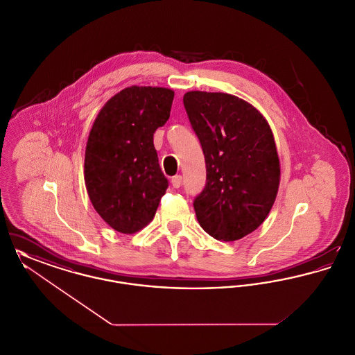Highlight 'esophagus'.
<instances>
[{
	"label": "esophagus",
	"mask_w": 355,
	"mask_h": 355,
	"mask_svg": "<svg viewBox=\"0 0 355 355\" xmlns=\"http://www.w3.org/2000/svg\"><path fill=\"white\" fill-rule=\"evenodd\" d=\"M181 184H182V177L181 175H174L173 178H171V185H173V187H180L181 186Z\"/></svg>",
	"instance_id": "obj_1"
}]
</instances>
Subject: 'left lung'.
<instances>
[{"mask_svg": "<svg viewBox=\"0 0 355 355\" xmlns=\"http://www.w3.org/2000/svg\"><path fill=\"white\" fill-rule=\"evenodd\" d=\"M184 105L206 162V185L193 203L197 220L218 241L241 239L266 220L278 193L270 126L253 105L227 93L187 92Z\"/></svg>", "mask_w": 355, "mask_h": 355, "instance_id": "obj_1", "label": "left lung"}]
</instances>
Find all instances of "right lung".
<instances>
[{
    "mask_svg": "<svg viewBox=\"0 0 355 355\" xmlns=\"http://www.w3.org/2000/svg\"><path fill=\"white\" fill-rule=\"evenodd\" d=\"M173 98L166 87H126L103 105L90 129L85 185L96 211L119 233L144 229L169 185L153 135L169 119Z\"/></svg>",
    "mask_w": 355,
    "mask_h": 355,
    "instance_id": "right-lung-1",
    "label": "right lung"
}]
</instances>
